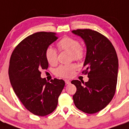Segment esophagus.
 Returning <instances> with one entry per match:
<instances>
[{"mask_svg": "<svg viewBox=\"0 0 129 129\" xmlns=\"http://www.w3.org/2000/svg\"><path fill=\"white\" fill-rule=\"evenodd\" d=\"M64 81H65V83L67 84V85H69V84H70V81L69 80H65Z\"/></svg>", "mask_w": 129, "mask_h": 129, "instance_id": "34e87169", "label": "esophagus"}]
</instances>
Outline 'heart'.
Listing matches in <instances>:
<instances>
[{
  "label": "heart",
  "mask_w": 129,
  "mask_h": 129,
  "mask_svg": "<svg viewBox=\"0 0 129 129\" xmlns=\"http://www.w3.org/2000/svg\"><path fill=\"white\" fill-rule=\"evenodd\" d=\"M58 48L61 51L70 52L71 59L75 61H81L85 57V51L79 44L77 39L70 37H63L57 43ZM46 61L50 64L54 65L57 62V53L56 50L52 46H49L45 52ZM77 68L75 64H62L55 69V74L57 76L62 77H71L74 72Z\"/></svg>",
  "instance_id": "obj_1"
}]
</instances>
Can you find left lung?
Wrapping results in <instances>:
<instances>
[{"mask_svg":"<svg viewBox=\"0 0 129 129\" xmlns=\"http://www.w3.org/2000/svg\"><path fill=\"white\" fill-rule=\"evenodd\" d=\"M73 34L81 37L86 46L83 74H88L87 82L73 80L77 88L73 95L79 110L94 114L110 103L116 92L118 59L115 48L105 36L90 29H78ZM82 82V81H81Z\"/></svg>","mask_w":129,"mask_h":129,"instance_id":"8db88e82","label":"left lung"}]
</instances>
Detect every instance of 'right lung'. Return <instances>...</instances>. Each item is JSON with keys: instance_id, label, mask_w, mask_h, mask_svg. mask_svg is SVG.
Instances as JSON below:
<instances>
[{"instance_id": "1", "label": "right lung", "mask_w": 129, "mask_h": 129, "mask_svg": "<svg viewBox=\"0 0 129 129\" xmlns=\"http://www.w3.org/2000/svg\"><path fill=\"white\" fill-rule=\"evenodd\" d=\"M57 39L56 34L37 32L22 40L10 57L9 77L15 93L27 110L37 116L50 114L56 109L65 83L55 78H41L40 70L47 69L46 50Z\"/></svg>"}]
</instances>
